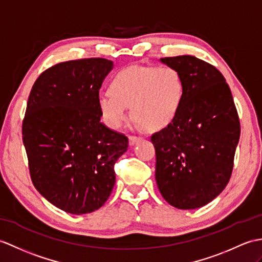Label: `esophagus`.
<instances>
[{
    "label": "esophagus",
    "mask_w": 262,
    "mask_h": 262,
    "mask_svg": "<svg viewBox=\"0 0 262 262\" xmlns=\"http://www.w3.org/2000/svg\"><path fill=\"white\" fill-rule=\"evenodd\" d=\"M143 138L142 137H137V136H129V145L134 146L135 144L142 142Z\"/></svg>",
    "instance_id": "obj_1"
}]
</instances>
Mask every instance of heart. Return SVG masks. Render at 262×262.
Returning a JSON list of instances; mask_svg holds the SVG:
<instances>
[{"instance_id": "1", "label": "heart", "mask_w": 262, "mask_h": 262, "mask_svg": "<svg viewBox=\"0 0 262 262\" xmlns=\"http://www.w3.org/2000/svg\"><path fill=\"white\" fill-rule=\"evenodd\" d=\"M184 98V80L173 67L134 64L119 70L109 83V94L98 97L103 123L119 129L129 118L138 128L159 130L178 116Z\"/></svg>"}]
</instances>
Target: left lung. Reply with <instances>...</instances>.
Masks as SVG:
<instances>
[{
	"mask_svg": "<svg viewBox=\"0 0 262 262\" xmlns=\"http://www.w3.org/2000/svg\"><path fill=\"white\" fill-rule=\"evenodd\" d=\"M184 80L178 116L153 134L155 179L167 203L198 209L220 194L232 174L240 120L232 94L214 66L193 56L162 58Z\"/></svg>",
	"mask_w": 262,
	"mask_h": 262,
	"instance_id": "1",
	"label": "left lung"
}]
</instances>
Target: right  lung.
I'll return each instance as SVG.
<instances>
[{"instance_id":"1","label":"right lung","mask_w":262,"mask_h":262,"mask_svg":"<svg viewBox=\"0 0 262 262\" xmlns=\"http://www.w3.org/2000/svg\"><path fill=\"white\" fill-rule=\"evenodd\" d=\"M114 63L71 60L42 72L30 93L22 139L34 187L71 214L98 210L114 188L128 138L100 123L99 89Z\"/></svg>"}]
</instances>
